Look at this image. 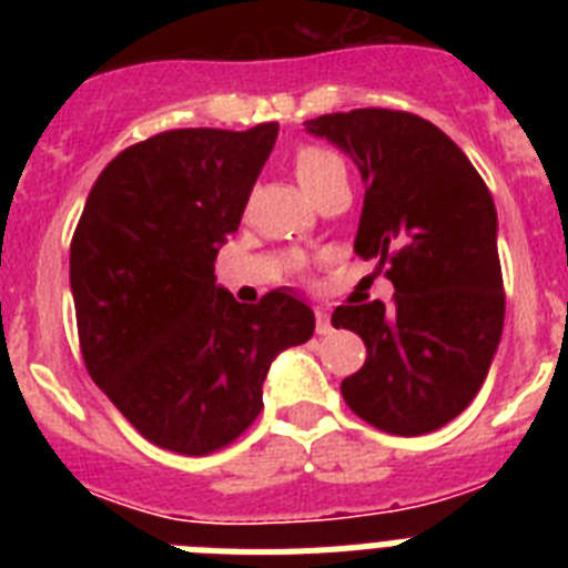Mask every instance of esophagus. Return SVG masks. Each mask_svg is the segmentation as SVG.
Listing matches in <instances>:
<instances>
[{"label":"esophagus","instance_id":"esophagus-1","mask_svg":"<svg viewBox=\"0 0 568 568\" xmlns=\"http://www.w3.org/2000/svg\"><path fill=\"white\" fill-rule=\"evenodd\" d=\"M315 333L318 335H329L333 333V321H329L327 310H315Z\"/></svg>","mask_w":568,"mask_h":568}]
</instances>
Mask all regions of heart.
<instances>
[{"label":"heart","mask_w":568,"mask_h":568,"mask_svg":"<svg viewBox=\"0 0 568 568\" xmlns=\"http://www.w3.org/2000/svg\"><path fill=\"white\" fill-rule=\"evenodd\" d=\"M295 175H298L301 187L310 195H318L321 190L335 182H346V168L338 155L324 148H301L295 153Z\"/></svg>","instance_id":"heart-1"}]
</instances>
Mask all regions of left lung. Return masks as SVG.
I'll list each match as a JSON object with an SVG mask.
<instances>
[{"mask_svg": "<svg viewBox=\"0 0 568 568\" xmlns=\"http://www.w3.org/2000/svg\"><path fill=\"white\" fill-rule=\"evenodd\" d=\"M307 133L353 155L366 184L355 253L386 264L389 307L344 304L333 327L366 346L341 395L389 435L458 418L484 386L504 333L498 213L464 150L415 113L361 108L310 119Z\"/></svg>", "mask_w": 568, "mask_h": 568, "instance_id": "1", "label": "left lung"}]
</instances>
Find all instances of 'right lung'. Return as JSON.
Masks as SVG:
<instances>
[{"label": "right lung", "mask_w": 568, "mask_h": 568, "mask_svg": "<svg viewBox=\"0 0 568 568\" xmlns=\"http://www.w3.org/2000/svg\"><path fill=\"white\" fill-rule=\"evenodd\" d=\"M275 135V122L150 135L102 170L70 241L90 378L170 453L233 444L258 418L275 355L313 338V310L290 290L239 304L215 284Z\"/></svg>", "instance_id": "add662e5"}]
</instances>
